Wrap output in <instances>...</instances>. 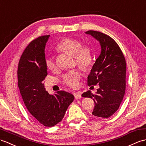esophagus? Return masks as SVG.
<instances>
[{
    "label": "esophagus",
    "mask_w": 146,
    "mask_h": 146,
    "mask_svg": "<svg viewBox=\"0 0 146 146\" xmlns=\"http://www.w3.org/2000/svg\"><path fill=\"white\" fill-rule=\"evenodd\" d=\"M81 92H76V93L74 94V97H75L76 99H80L81 98Z\"/></svg>",
    "instance_id": "1"
}]
</instances>
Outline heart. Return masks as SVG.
Masks as SVG:
<instances>
[{
    "instance_id": "b5f03b06",
    "label": "heart",
    "mask_w": 146,
    "mask_h": 146,
    "mask_svg": "<svg viewBox=\"0 0 146 146\" xmlns=\"http://www.w3.org/2000/svg\"><path fill=\"white\" fill-rule=\"evenodd\" d=\"M58 51L74 55L76 62L80 67L86 69L93 62L92 49L89 45L82 44L81 41L76 38H66L60 41L56 47ZM46 65L48 69L54 70L57 69L56 63L52 56H49L46 60ZM81 72L79 70L75 69L66 73L62 76V82L69 87L76 88L79 85L81 79Z\"/></svg>"
}]
</instances>
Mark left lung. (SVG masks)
Masks as SVG:
<instances>
[{
  "mask_svg": "<svg viewBox=\"0 0 146 146\" xmlns=\"http://www.w3.org/2000/svg\"><path fill=\"white\" fill-rule=\"evenodd\" d=\"M99 41L101 52L88 76V86L97 84L95 94L90 90L84 92L83 97L92 98L95 103L92 115L107 118L118 110L126 90V63L118 44L112 38L101 32H85Z\"/></svg>",
  "mask_w": 146,
  "mask_h": 146,
  "instance_id": "1",
  "label": "left lung"
}]
</instances>
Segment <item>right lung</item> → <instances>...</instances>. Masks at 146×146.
<instances>
[{"mask_svg":"<svg viewBox=\"0 0 146 146\" xmlns=\"http://www.w3.org/2000/svg\"><path fill=\"white\" fill-rule=\"evenodd\" d=\"M49 35L32 41L25 49L18 67V86L28 111L39 123L52 127L61 121L74 99L63 90L49 94L42 83L47 76L44 48Z\"/></svg>","mask_w":146,"mask_h":146,"instance_id":"1","label":"right lung"}]
</instances>
